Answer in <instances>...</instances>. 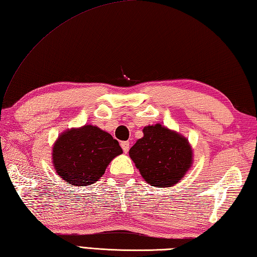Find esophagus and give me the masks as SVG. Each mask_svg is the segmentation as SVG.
I'll return each instance as SVG.
<instances>
[{"label":"esophagus","mask_w":257,"mask_h":257,"mask_svg":"<svg viewBox=\"0 0 257 257\" xmlns=\"http://www.w3.org/2000/svg\"><path fill=\"white\" fill-rule=\"evenodd\" d=\"M121 148H122L123 152H124L125 154H127V153L129 152V148H130L129 142H122V143H121Z\"/></svg>","instance_id":"esophagus-1"}]
</instances>
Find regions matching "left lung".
I'll return each mask as SVG.
<instances>
[{
  "instance_id": "1",
  "label": "left lung",
  "mask_w": 257,
  "mask_h": 257,
  "mask_svg": "<svg viewBox=\"0 0 257 257\" xmlns=\"http://www.w3.org/2000/svg\"><path fill=\"white\" fill-rule=\"evenodd\" d=\"M144 137L129 150L143 178L156 187H172L193 164V149L187 138L160 123L144 128Z\"/></svg>"
}]
</instances>
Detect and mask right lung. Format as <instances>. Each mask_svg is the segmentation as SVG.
Masks as SVG:
<instances>
[{
	"instance_id": "right-lung-1",
	"label": "right lung",
	"mask_w": 257,
	"mask_h": 257,
	"mask_svg": "<svg viewBox=\"0 0 257 257\" xmlns=\"http://www.w3.org/2000/svg\"><path fill=\"white\" fill-rule=\"evenodd\" d=\"M122 154L118 140L92 124L72 128L59 136L52 148L57 174L74 186L98 182L110 162Z\"/></svg>"
}]
</instances>
